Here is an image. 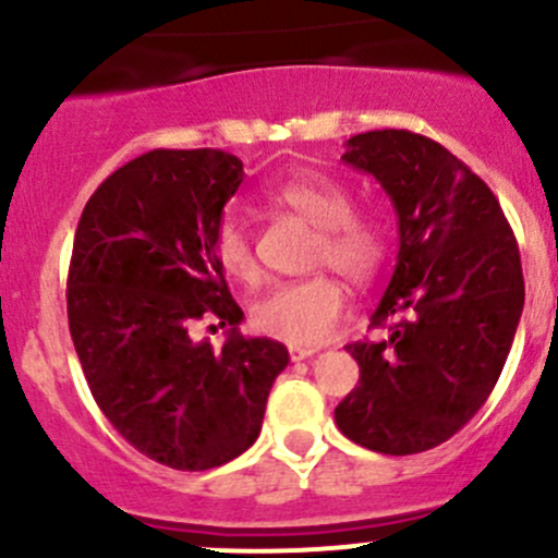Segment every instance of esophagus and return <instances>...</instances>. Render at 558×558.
<instances>
[{
	"mask_svg": "<svg viewBox=\"0 0 558 558\" xmlns=\"http://www.w3.org/2000/svg\"><path fill=\"white\" fill-rule=\"evenodd\" d=\"M313 353H315V348H302V345H291L289 348L291 362H305V359H311Z\"/></svg>",
	"mask_w": 558,
	"mask_h": 558,
	"instance_id": "esophagus-1",
	"label": "esophagus"
}]
</instances>
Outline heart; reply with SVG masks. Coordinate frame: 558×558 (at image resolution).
I'll return each instance as SVG.
<instances>
[{
	"label": "heart",
	"instance_id": "b5f03b06",
	"mask_svg": "<svg viewBox=\"0 0 558 558\" xmlns=\"http://www.w3.org/2000/svg\"><path fill=\"white\" fill-rule=\"evenodd\" d=\"M272 205L286 207L318 227L313 264H329L353 283H367L388 256L386 221L375 210L351 207L345 183L318 172H296L267 191ZM216 262L229 278L251 283L258 275L256 253L245 221L234 213L221 218L213 234ZM345 291L329 275L278 283L253 305V326L289 345L311 348L324 342L340 320Z\"/></svg>",
	"mask_w": 558,
	"mask_h": 558
}]
</instances>
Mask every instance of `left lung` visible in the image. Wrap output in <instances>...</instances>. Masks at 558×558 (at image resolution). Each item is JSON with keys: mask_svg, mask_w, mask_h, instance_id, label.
<instances>
[{"mask_svg": "<svg viewBox=\"0 0 558 558\" xmlns=\"http://www.w3.org/2000/svg\"><path fill=\"white\" fill-rule=\"evenodd\" d=\"M342 161L373 174L397 213L399 253L369 326L351 342L359 386L335 421L388 456L453 437L497 386L523 311L519 243L497 196L440 143L404 129L356 134Z\"/></svg>", "mask_w": 558, "mask_h": 558, "instance_id": "8db88e82", "label": "left lung"}]
</instances>
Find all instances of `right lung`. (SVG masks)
<instances>
[{"label": "right lung", "mask_w": 558, "mask_h": 558, "mask_svg": "<svg viewBox=\"0 0 558 558\" xmlns=\"http://www.w3.org/2000/svg\"><path fill=\"white\" fill-rule=\"evenodd\" d=\"M243 161L216 148L150 150L83 207L66 280L83 375L118 435L172 470H213L262 432L289 351L240 335L243 311L213 253ZM229 325L221 352L196 343V319Z\"/></svg>", "instance_id": "1"}]
</instances>
